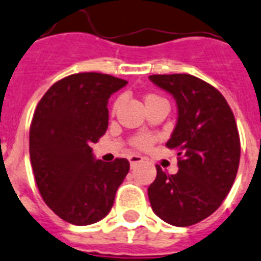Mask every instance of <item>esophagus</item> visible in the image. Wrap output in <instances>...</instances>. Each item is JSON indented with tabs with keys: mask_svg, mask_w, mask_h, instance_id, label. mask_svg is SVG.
Masks as SVG:
<instances>
[{
	"mask_svg": "<svg viewBox=\"0 0 261 261\" xmlns=\"http://www.w3.org/2000/svg\"><path fill=\"white\" fill-rule=\"evenodd\" d=\"M143 161H144V158L140 156V155H130V156H129V163H130V166H136V165L141 163Z\"/></svg>",
	"mask_w": 261,
	"mask_h": 261,
	"instance_id": "esophagus-1",
	"label": "esophagus"
}]
</instances>
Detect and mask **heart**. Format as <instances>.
Wrapping results in <instances>:
<instances>
[{
	"mask_svg": "<svg viewBox=\"0 0 261 261\" xmlns=\"http://www.w3.org/2000/svg\"><path fill=\"white\" fill-rule=\"evenodd\" d=\"M158 100H165V99H162L161 96H158V95H152V94L147 95V96L144 98L145 105H148V103H152V102H158ZM120 103H121L120 99L114 102V105H113V112H116L117 109L120 108ZM153 141H155V137L149 136V135H137V136H135L132 139V145L139 149H148L152 147Z\"/></svg>",
	"mask_w": 261,
	"mask_h": 261,
	"instance_id": "b5f03b06",
	"label": "heart"
}]
</instances>
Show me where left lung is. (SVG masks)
Returning a JSON list of instances; mask_svg holds the SVG:
<instances>
[{
  "label": "left lung",
  "instance_id": "1",
  "mask_svg": "<svg viewBox=\"0 0 261 261\" xmlns=\"http://www.w3.org/2000/svg\"><path fill=\"white\" fill-rule=\"evenodd\" d=\"M149 80L170 92L178 108L166 143L178 149V173L156 167L149 203L162 221L187 227L215 213L233 187L241 153L237 124L223 95L201 79L174 73L151 74Z\"/></svg>",
  "mask_w": 261,
  "mask_h": 261
}]
</instances>
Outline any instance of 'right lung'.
<instances>
[{
  "label": "right lung",
  "mask_w": 261,
  "mask_h": 261,
  "mask_svg": "<svg viewBox=\"0 0 261 261\" xmlns=\"http://www.w3.org/2000/svg\"><path fill=\"white\" fill-rule=\"evenodd\" d=\"M128 82L86 72L58 80L40 99L30 128V158L44 203L68 223L87 226L112 210L129 162L95 161L109 125L110 95Z\"/></svg>",
  "instance_id": "right-lung-1"
}]
</instances>
